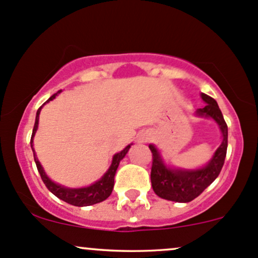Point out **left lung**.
Returning <instances> with one entry per match:
<instances>
[{
	"label": "left lung",
	"mask_w": 258,
	"mask_h": 258,
	"mask_svg": "<svg viewBox=\"0 0 258 258\" xmlns=\"http://www.w3.org/2000/svg\"><path fill=\"white\" fill-rule=\"evenodd\" d=\"M201 98L204 99L206 105L198 109L197 114L199 116L212 117L220 125L223 141L220 148L216 150L214 158L209 162V165L197 171L170 170L162 164L156 148L149 146L153 155L152 172H150L152 186L155 194L162 199L176 201V203H189L194 200L217 178L223 167L228 147L227 123L218 108L217 102L212 97L201 93Z\"/></svg>",
	"instance_id": "1"
}]
</instances>
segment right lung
<instances>
[{
    "label": "right lung",
    "instance_id": "right-lung-1",
    "mask_svg": "<svg viewBox=\"0 0 258 258\" xmlns=\"http://www.w3.org/2000/svg\"><path fill=\"white\" fill-rule=\"evenodd\" d=\"M59 92H60V91H58L57 93L53 94V96L48 100H47V102L54 99L55 96H57ZM46 103H44V104H46ZM41 108H42V106H40L37 112H36V120H35L34 130H32V136H31V139H30L31 148H32V138H34L35 132H36V130H37L38 115H40ZM130 147H131V146H127L125 149L122 150V152L115 154L114 158H112L111 166L109 167V170L106 171V173L98 180V182H96L94 184L87 186V188H80V189L64 188V186L58 185V184H55V183H53L52 180L46 176V173H44L42 166H41L40 162H38L36 155H35L34 148H32V152H34V159H35V162H36V167L38 170V173H40V176L43 180L44 185L47 186V189H48L51 193L54 194L55 197L59 198L60 200L65 201V203L70 204V205H74V206H90V205H94V204L102 203V201H104L105 199H108V198L110 197L112 188H114L115 173H116V170H117V167H119L120 161L123 158H125L127 152H128Z\"/></svg>",
    "mask_w": 258,
    "mask_h": 258
}]
</instances>
